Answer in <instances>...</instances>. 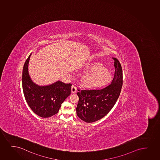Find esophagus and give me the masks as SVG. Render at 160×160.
Returning a JSON list of instances; mask_svg holds the SVG:
<instances>
[{
    "instance_id": "obj_1",
    "label": "esophagus",
    "mask_w": 160,
    "mask_h": 160,
    "mask_svg": "<svg viewBox=\"0 0 160 160\" xmlns=\"http://www.w3.org/2000/svg\"><path fill=\"white\" fill-rule=\"evenodd\" d=\"M77 91V88L75 87V85H72L71 87V93H75Z\"/></svg>"
}]
</instances>
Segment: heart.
Returning <instances> with one entry per match:
<instances>
[{
	"mask_svg": "<svg viewBox=\"0 0 160 160\" xmlns=\"http://www.w3.org/2000/svg\"><path fill=\"white\" fill-rule=\"evenodd\" d=\"M83 72H89L82 78V83L85 87L96 89L103 87L110 83L112 78L109 70L104 68L101 63L92 62L85 65Z\"/></svg>",
	"mask_w": 160,
	"mask_h": 160,
	"instance_id": "obj_1",
	"label": "heart"
}]
</instances>
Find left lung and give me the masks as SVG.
<instances>
[{
  "mask_svg": "<svg viewBox=\"0 0 160 160\" xmlns=\"http://www.w3.org/2000/svg\"><path fill=\"white\" fill-rule=\"evenodd\" d=\"M115 72L111 84L101 90H79V101L76 108L78 118L83 121L92 123L104 118L115 104L121 91L123 73L121 65L116 58Z\"/></svg>",
  "mask_w": 160,
  "mask_h": 160,
  "instance_id": "obj_1",
  "label": "left lung"
}]
</instances>
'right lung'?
Listing matches in <instances>:
<instances>
[{"label": "right lung", "mask_w": 160, "mask_h": 160, "mask_svg": "<svg viewBox=\"0 0 160 160\" xmlns=\"http://www.w3.org/2000/svg\"><path fill=\"white\" fill-rule=\"evenodd\" d=\"M23 67L22 85L25 98L31 110L41 118H50L58 112L62 104L71 93V84L58 81L41 86L33 82L28 73L31 56Z\"/></svg>", "instance_id": "1"}]
</instances>
